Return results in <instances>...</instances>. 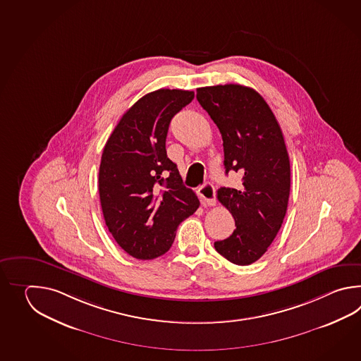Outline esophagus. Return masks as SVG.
<instances>
[{"label": "esophagus", "mask_w": 361, "mask_h": 361, "mask_svg": "<svg viewBox=\"0 0 361 361\" xmlns=\"http://www.w3.org/2000/svg\"><path fill=\"white\" fill-rule=\"evenodd\" d=\"M199 196L202 205L213 207L215 204V188L212 183L204 184L199 190Z\"/></svg>", "instance_id": "1"}]
</instances>
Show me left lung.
<instances>
[{
  "mask_svg": "<svg viewBox=\"0 0 361 361\" xmlns=\"http://www.w3.org/2000/svg\"><path fill=\"white\" fill-rule=\"evenodd\" d=\"M196 98L222 134L224 168L243 176L238 188L222 187L216 197L236 230L215 241L226 259L247 266L276 238L290 193V161L283 131L259 92L243 85L199 87Z\"/></svg>",
  "mask_w": 361,
  "mask_h": 361,
  "instance_id": "8db88e82",
  "label": "left lung"
}]
</instances>
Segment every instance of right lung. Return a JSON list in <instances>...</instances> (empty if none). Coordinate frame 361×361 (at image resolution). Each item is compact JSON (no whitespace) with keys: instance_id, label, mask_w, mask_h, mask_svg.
<instances>
[{"instance_id":"right-lung-1","label":"right lung","mask_w":361,"mask_h":361,"mask_svg":"<svg viewBox=\"0 0 361 361\" xmlns=\"http://www.w3.org/2000/svg\"><path fill=\"white\" fill-rule=\"evenodd\" d=\"M193 97L179 89L148 92L123 114L103 149V216L116 243L137 259L166 253L178 226L199 207L165 148L171 118Z\"/></svg>"}]
</instances>
